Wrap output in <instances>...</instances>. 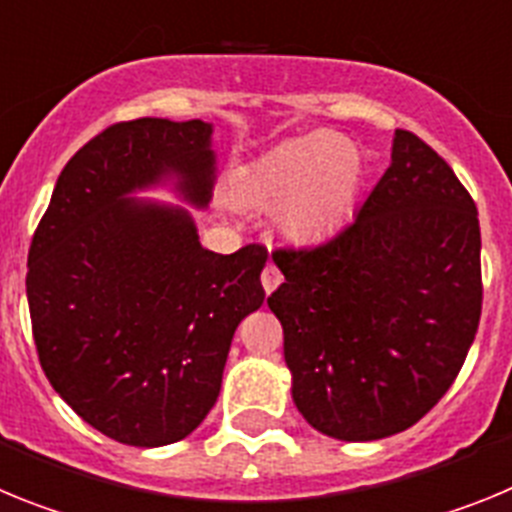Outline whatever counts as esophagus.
Masks as SVG:
<instances>
[{
  "instance_id": "1",
  "label": "esophagus",
  "mask_w": 512,
  "mask_h": 512,
  "mask_svg": "<svg viewBox=\"0 0 512 512\" xmlns=\"http://www.w3.org/2000/svg\"><path fill=\"white\" fill-rule=\"evenodd\" d=\"M261 284H264L266 295H271V292L282 284V271H279L274 264H269L264 269V274H261Z\"/></svg>"
}]
</instances>
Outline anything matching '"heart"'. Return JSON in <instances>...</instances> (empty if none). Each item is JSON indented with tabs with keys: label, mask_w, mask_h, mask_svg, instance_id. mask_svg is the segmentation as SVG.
Returning a JSON list of instances; mask_svg holds the SVG:
<instances>
[{
	"label": "heart",
	"mask_w": 512,
	"mask_h": 512,
	"mask_svg": "<svg viewBox=\"0 0 512 512\" xmlns=\"http://www.w3.org/2000/svg\"><path fill=\"white\" fill-rule=\"evenodd\" d=\"M359 187L354 143L315 130L282 140L243 166L230 182V197L243 210H274V225L287 241L315 246L346 225Z\"/></svg>",
	"instance_id": "1"
}]
</instances>
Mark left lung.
I'll return each instance as SVG.
<instances>
[{
	"label": "left lung",
	"instance_id": "obj_1",
	"mask_svg": "<svg viewBox=\"0 0 512 512\" xmlns=\"http://www.w3.org/2000/svg\"><path fill=\"white\" fill-rule=\"evenodd\" d=\"M477 207L418 135L395 130L392 161L354 223L312 251H277L266 305L302 418L338 441H379L446 395L482 312Z\"/></svg>",
	"mask_w": 512,
	"mask_h": 512
}]
</instances>
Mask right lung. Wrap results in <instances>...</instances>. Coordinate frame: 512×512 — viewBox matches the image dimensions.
Segmentation results:
<instances>
[{"label":"right lung","instance_id":"right-lung-1","mask_svg":"<svg viewBox=\"0 0 512 512\" xmlns=\"http://www.w3.org/2000/svg\"><path fill=\"white\" fill-rule=\"evenodd\" d=\"M215 125L140 117L112 125L58 176L27 253V305L53 390L128 446L176 443L220 395L230 341L264 305L266 251L200 243ZM169 188L183 206L138 198Z\"/></svg>","mask_w":512,"mask_h":512}]
</instances>
